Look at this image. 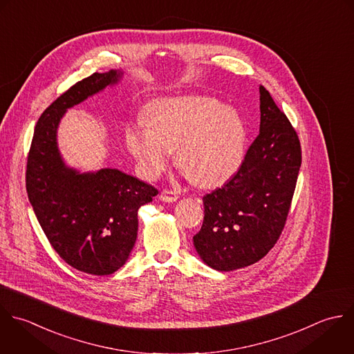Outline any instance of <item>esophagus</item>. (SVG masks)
<instances>
[{
  "label": "esophagus",
  "instance_id": "esophagus-1",
  "mask_svg": "<svg viewBox=\"0 0 354 354\" xmlns=\"http://www.w3.org/2000/svg\"><path fill=\"white\" fill-rule=\"evenodd\" d=\"M178 193L174 192V190H162L160 193V198L164 201V203H174L178 200Z\"/></svg>",
  "mask_w": 354,
  "mask_h": 354
}]
</instances>
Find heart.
I'll list each match as a JSON object with an SVG mask.
<instances>
[{
  "label": "heart",
  "instance_id": "heart-1",
  "mask_svg": "<svg viewBox=\"0 0 354 354\" xmlns=\"http://www.w3.org/2000/svg\"><path fill=\"white\" fill-rule=\"evenodd\" d=\"M147 122L129 124L125 143L142 175L156 179L176 162L194 183L209 187L229 179L241 165L247 125L241 114L205 96H179L153 103Z\"/></svg>",
  "mask_w": 354,
  "mask_h": 354
}]
</instances>
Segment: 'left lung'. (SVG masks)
Listing matches in <instances>:
<instances>
[{"mask_svg": "<svg viewBox=\"0 0 354 354\" xmlns=\"http://www.w3.org/2000/svg\"><path fill=\"white\" fill-rule=\"evenodd\" d=\"M261 127L237 174L203 197L193 237L209 268L232 272L261 261L277 243L292 201L302 151L298 135L269 91L259 86Z\"/></svg>", "mask_w": 354, "mask_h": 354, "instance_id": "obj_1", "label": "left lung"}]
</instances>
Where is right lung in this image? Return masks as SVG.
I'll return each mask as SVG.
<instances>
[{
	"label": "right lung",
	"instance_id": "obj_1",
	"mask_svg": "<svg viewBox=\"0 0 354 354\" xmlns=\"http://www.w3.org/2000/svg\"><path fill=\"white\" fill-rule=\"evenodd\" d=\"M121 70L93 73L62 93L38 118L27 156L26 190L53 250L71 268L107 276L129 258L138 236V209L158 190L118 169L80 172L57 149L67 109L117 84Z\"/></svg>",
	"mask_w": 354,
	"mask_h": 354
}]
</instances>
